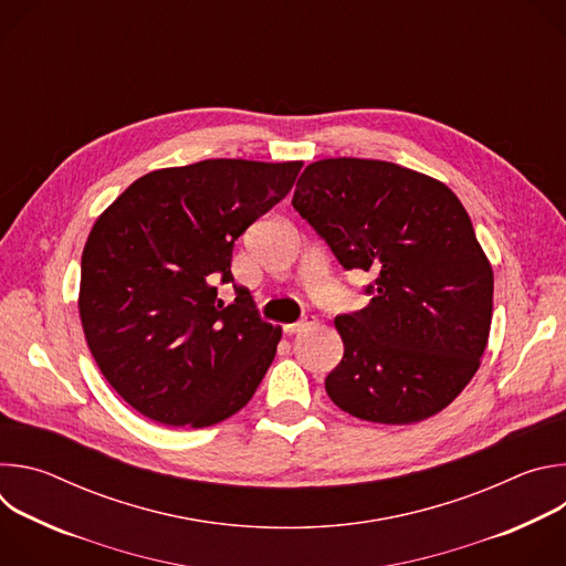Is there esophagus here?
<instances>
[{"instance_id": "1", "label": "esophagus", "mask_w": 566, "mask_h": 566, "mask_svg": "<svg viewBox=\"0 0 566 566\" xmlns=\"http://www.w3.org/2000/svg\"><path fill=\"white\" fill-rule=\"evenodd\" d=\"M311 325H315V315H304L302 319L291 322V325H284V334H286V336H291V334H300V332L308 329Z\"/></svg>"}]
</instances>
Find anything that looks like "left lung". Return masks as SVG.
<instances>
[{"instance_id":"obj_1","label":"left lung","mask_w":566,"mask_h":566,"mask_svg":"<svg viewBox=\"0 0 566 566\" xmlns=\"http://www.w3.org/2000/svg\"><path fill=\"white\" fill-rule=\"evenodd\" d=\"M293 208L343 269L371 271L369 304L338 315L345 356L329 398L356 419L434 417L479 369L493 319V269L457 195L371 158H325L297 179Z\"/></svg>"}]
</instances>
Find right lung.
<instances>
[{"instance_id":"right-lung-1","label":"right lung","mask_w":566,"mask_h":566,"mask_svg":"<svg viewBox=\"0 0 566 566\" xmlns=\"http://www.w3.org/2000/svg\"><path fill=\"white\" fill-rule=\"evenodd\" d=\"M302 160L208 158L136 179L94 223L80 319L107 382L143 417L208 428L253 398L282 329L232 282L234 239L282 201Z\"/></svg>"}]
</instances>
